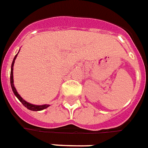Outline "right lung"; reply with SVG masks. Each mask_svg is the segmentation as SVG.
<instances>
[{"label": "right lung", "mask_w": 148, "mask_h": 148, "mask_svg": "<svg viewBox=\"0 0 148 148\" xmlns=\"http://www.w3.org/2000/svg\"><path fill=\"white\" fill-rule=\"evenodd\" d=\"M18 53L16 55V56L13 58V61L12 62V66H11V74H10V83H11V87H12V90L13 91V93H14L15 96L17 97L19 101H21L22 104H23V106H24L27 109H30L32 111H40V110H42V109H47V107H49V105H42V106H36V105H32V104H30V103L27 102L26 101H24L21 96H20V94L17 93V91L16 90V88L14 86V84H13V66H14V62H15V59L16 58V56H17Z\"/></svg>", "instance_id": "right-lung-1"}]
</instances>
